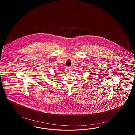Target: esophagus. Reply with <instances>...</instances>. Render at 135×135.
Segmentation results:
<instances>
[{
	"mask_svg": "<svg viewBox=\"0 0 135 135\" xmlns=\"http://www.w3.org/2000/svg\"><path fill=\"white\" fill-rule=\"evenodd\" d=\"M68 70H71L70 67H68Z\"/></svg>",
	"mask_w": 135,
	"mask_h": 135,
	"instance_id": "1",
	"label": "esophagus"
}]
</instances>
